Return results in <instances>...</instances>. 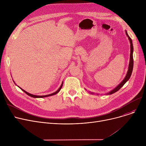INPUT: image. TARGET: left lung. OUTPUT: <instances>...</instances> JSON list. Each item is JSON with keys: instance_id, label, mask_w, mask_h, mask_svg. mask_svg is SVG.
Returning <instances> with one entry per match:
<instances>
[{"instance_id": "8db88e82", "label": "left lung", "mask_w": 146, "mask_h": 146, "mask_svg": "<svg viewBox=\"0 0 146 146\" xmlns=\"http://www.w3.org/2000/svg\"><path fill=\"white\" fill-rule=\"evenodd\" d=\"M125 34L127 35V36H128V39L129 40L130 42V59H129V66H128V70L127 73V75L125 76V78H124V79L122 81V82L119 84L118 86H117L114 89H113L112 90H111L110 92H109L108 94L109 95H111L115 92H116L118 90H119L122 86H124V84L129 80V79L130 78V76L131 75L132 72H133V65H134V60H133V42L131 40V38L129 36V35H128L127 31H125Z\"/></svg>"}]
</instances>
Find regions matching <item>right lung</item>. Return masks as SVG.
Wrapping results in <instances>:
<instances>
[{
	"label": "right lung",
	"instance_id": "1",
	"mask_svg": "<svg viewBox=\"0 0 146 146\" xmlns=\"http://www.w3.org/2000/svg\"><path fill=\"white\" fill-rule=\"evenodd\" d=\"M62 86H63V83H62V84H61V85L60 86V88L56 92H54V93H52V94H50V95H44V96H37V95H32V94H29V93H28V92H27L26 91H25L24 90H23L22 89H21H21L22 90H23L24 92L26 94H27L28 95H29V96H31V97H33V98H45V97H47V96H52V95H56V94H57L58 92L60 90V89H61V88H62Z\"/></svg>",
	"mask_w": 146,
	"mask_h": 146
}]
</instances>
